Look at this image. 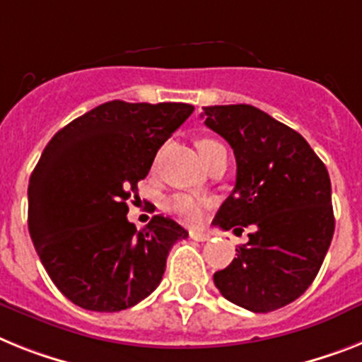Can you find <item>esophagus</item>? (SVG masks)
I'll list each match as a JSON object with an SVG mask.
<instances>
[{
  "mask_svg": "<svg viewBox=\"0 0 362 362\" xmlns=\"http://www.w3.org/2000/svg\"><path fill=\"white\" fill-rule=\"evenodd\" d=\"M189 238L193 239V241L204 243V241H208L209 235H208V233H204V232H189Z\"/></svg>",
  "mask_w": 362,
  "mask_h": 362,
  "instance_id": "34e87169",
  "label": "esophagus"
}]
</instances>
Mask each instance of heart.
Returning a JSON list of instances; mask_svg holds the SVG:
<instances>
[{"label":"heart","mask_w":362,"mask_h":362,"mask_svg":"<svg viewBox=\"0 0 362 362\" xmlns=\"http://www.w3.org/2000/svg\"><path fill=\"white\" fill-rule=\"evenodd\" d=\"M197 148H199L200 156L206 162L211 154L217 153V151H221L224 147L218 141H215V139L202 138L197 141ZM208 206L209 200L200 199V197L186 195V193H178V195L171 197V199L167 200V209L175 217L180 218L182 223L187 224H199L202 221V217H204V211Z\"/></svg>","instance_id":"heart-1"}]
</instances>
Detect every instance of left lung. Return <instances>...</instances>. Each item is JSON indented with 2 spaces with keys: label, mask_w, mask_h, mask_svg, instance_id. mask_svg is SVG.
<instances>
[{
  "label": "left lung",
  "mask_w": 362,
  "mask_h": 362,
  "mask_svg": "<svg viewBox=\"0 0 362 362\" xmlns=\"http://www.w3.org/2000/svg\"><path fill=\"white\" fill-rule=\"evenodd\" d=\"M202 110L238 162L235 187L214 223L233 232L254 226L238 257L214 274L215 287L248 311L284 308L317 278L335 232L326 165L296 130L256 106Z\"/></svg>",
  "instance_id": "obj_1"
}]
</instances>
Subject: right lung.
<instances>
[{
  "mask_svg": "<svg viewBox=\"0 0 362 362\" xmlns=\"http://www.w3.org/2000/svg\"><path fill=\"white\" fill-rule=\"evenodd\" d=\"M193 110L186 103L108 101L45 145L27 191L29 233L53 284L78 308L129 309L162 281L169 250L187 232L162 215L136 230L127 200Z\"/></svg>",
  "mask_w": 362,
  "mask_h": 362,
  "instance_id": "1",
  "label": "right lung"
}]
</instances>
